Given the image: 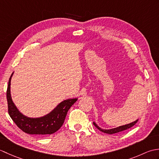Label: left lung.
I'll return each instance as SVG.
<instances>
[{
	"instance_id": "left-lung-1",
	"label": "left lung",
	"mask_w": 159,
	"mask_h": 159,
	"mask_svg": "<svg viewBox=\"0 0 159 159\" xmlns=\"http://www.w3.org/2000/svg\"><path fill=\"white\" fill-rule=\"evenodd\" d=\"M138 120H137L135 121H133V122H131L130 124H126V125H123V126H120L117 127V128H111V129H102V128H101L100 127H99L98 126V125L96 124L95 121H93V124L94 126H95L98 128V129L99 130H100L101 132H103V133H107V134H111L120 133V132L126 130L128 129V128L133 127L134 125L137 122Z\"/></svg>"
}]
</instances>
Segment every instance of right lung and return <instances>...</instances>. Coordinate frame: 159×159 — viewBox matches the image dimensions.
I'll return each mask as SVG.
<instances>
[{
	"label": "right lung",
	"instance_id": "obj_1",
	"mask_svg": "<svg viewBox=\"0 0 159 159\" xmlns=\"http://www.w3.org/2000/svg\"><path fill=\"white\" fill-rule=\"evenodd\" d=\"M13 72L9 78L7 90L8 112L12 120L19 128L27 134H39V136L44 137L55 133L61 127L67 111L74 102H76L78 98L67 99L62 101L50 113L42 117H29L26 116L18 109L11 98V80Z\"/></svg>",
	"mask_w": 159,
	"mask_h": 159
}]
</instances>
